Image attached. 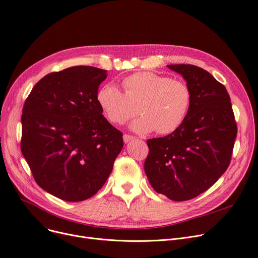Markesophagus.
<instances>
[{
    "instance_id": "1",
    "label": "esophagus",
    "mask_w": 258,
    "mask_h": 258,
    "mask_svg": "<svg viewBox=\"0 0 258 258\" xmlns=\"http://www.w3.org/2000/svg\"><path fill=\"white\" fill-rule=\"evenodd\" d=\"M134 139H135V137H134V136H131V135H127V134L123 135V141H124L125 143H127V142H130V141H132V140H134Z\"/></svg>"
}]
</instances>
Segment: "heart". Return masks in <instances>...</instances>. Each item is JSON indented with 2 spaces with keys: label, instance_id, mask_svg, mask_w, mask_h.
Instances as JSON below:
<instances>
[{
  "label": "heart",
  "instance_id": "heart-1",
  "mask_svg": "<svg viewBox=\"0 0 258 258\" xmlns=\"http://www.w3.org/2000/svg\"><path fill=\"white\" fill-rule=\"evenodd\" d=\"M122 88L124 93L112 84L101 87L97 92V103L114 124H123L138 113L142 114L131 125L135 132L156 130L160 135L172 134L183 124L190 110L191 90L179 79L138 72L122 80Z\"/></svg>",
  "mask_w": 258,
  "mask_h": 258
}]
</instances>
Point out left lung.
<instances>
[{"mask_svg": "<svg viewBox=\"0 0 258 258\" xmlns=\"http://www.w3.org/2000/svg\"><path fill=\"white\" fill-rule=\"evenodd\" d=\"M191 90L183 124L165 137L147 140L144 170L158 194L177 202L205 192L228 168L237 126L224 85L194 64H168Z\"/></svg>", "mask_w": 258, "mask_h": 258, "instance_id": "left-lung-1", "label": "left lung"}]
</instances>
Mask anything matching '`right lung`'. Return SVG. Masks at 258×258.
<instances>
[{
    "instance_id": "right-lung-1",
    "label": "right lung",
    "mask_w": 258,
    "mask_h": 258,
    "mask_svg": "<svg viewBox=\"0 0 258 258\" xmlns=\"http://www.w3.org/2000/svg\"><path fill=\"white\" fill-rule=\"evenodd\" d=\"M106 72L75 66L50 73L25 101L22 154L37 185L63 201L97 194L123 147V135L103 117L96 99Z\"/></svg>"
}]
</instances>
